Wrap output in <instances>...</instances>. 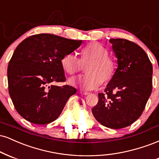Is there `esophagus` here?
<instances>
[{
    "label": "esophagus",
    "instance_id": "34e87169",
    "mask_svg": "<svg viewBox=\"0 0 159 159\" xmlns=\"http://www.w3.org/2000/svg\"><path fill=\"white\" fill-rule=\"evenodd\" d=\"M80 93H81V94L83 95H88L89 94V93L87 92V91H80Z\"/></svg>",
    "mask_w": 159,
    "mask_h": 159
}]
</instances>
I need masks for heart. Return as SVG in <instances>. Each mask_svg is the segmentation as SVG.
<instances>
[{"instance_id":"heart-1","label":"heart","mask_w":159,"mask_h":159,"mask_svg":"<svg viewBox=\"0 0 159 159\" xmlns=\"http://www.w3.org/2000/svg\"><path fill=\"white\" fill-rule=\"evenodd\" d=\"M103 45L98 42H91L83 47L80 52V61L86 65L87 73L80 79H70L71 85L80 83L85 90H92L98 88L102 83H108L115 76L117 64ZM61 68L66 74L73 75L80 70L81 65L79 59L71 53L65 54L61 58Z\"/></svg>"}]
</instances>
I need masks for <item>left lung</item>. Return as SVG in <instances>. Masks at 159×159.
I'll return each instance as SVG.
<instances>
[{
  "instance_id": "obj_1",
  "label": "left lung",
  "mask_w": 159,
  "mask_h": 159,
  "mask_svg": "<svg viewBox=\"0 0 159 159\" xmlns=\"http://www.w3.org/2000/svg\"><path fill=\"white\" fill-rule=\"evenodd\" d=\"M117 68L98 104L91 109L102 126L122 129L133 124L142 114L152 89V65L139 45L124 39H111Z\"/></svg>"
}]
</instances>
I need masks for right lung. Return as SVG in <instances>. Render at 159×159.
<instances>
[{
	"mask_svg": "<svg viewBox=\"0 0 159 159\" xmlns=\"http://www.w3.org/2000/svg\"><path fill=\"white\" fill-rule=\"evenodd\" d=\"M71 40L42 33L18 44L7 68L10 98L18 113L35 124H48L57 119L75 88L53 83L65 81L61 58L81 45Z\"/></svg>",
	"mask_w": 159,
	"mask_h": 159,
	"instance_id": "add662e5",
	"label": "right lung"
}]
</instances>
